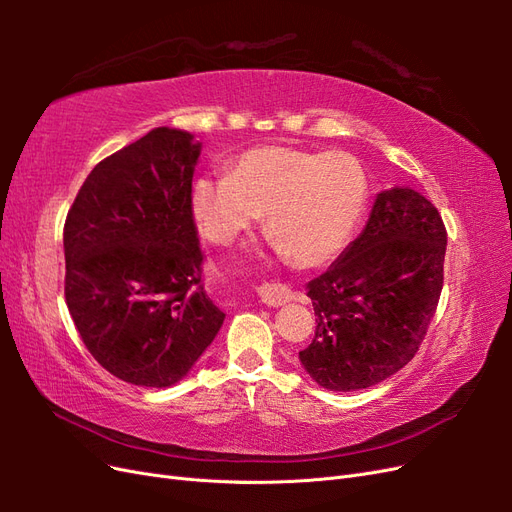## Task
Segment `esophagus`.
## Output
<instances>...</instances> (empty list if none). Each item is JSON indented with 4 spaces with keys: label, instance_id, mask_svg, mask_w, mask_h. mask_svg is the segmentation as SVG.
Segmentation results:
<instances>
[{
    "label": "esophagus",
    "instance_id": "obj_1",
    "mask_svg": "<svg viewBox=\"0 0 512 512\" xmlns=\"http://www.w3.org/2000/svg\"><path fill=\"white\" fill-rule=\"evenodd\" d=\"M256 292H258L260 301L265 303V305H269V307H280V305H284V303L294 299V292L288 286H284V284H269V282H265V284L258 286Z\"/></svg>",
    "mask_w": 512,
    "mask_h": 512
}]
</instances>
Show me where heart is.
Segmentation results:
<instances>
[{
  "instance_id": "1",
  "label": "heart",
  "mask_w": 512,
  "mask_h": 512,
  "mask_svg": "<svg viewBox=\"0 0 512 512\" xmlns=\"http://www.w3.org/2000/svg\"><path fill=\"white\" fill-rule=\"evenodd\" d=\"M367 200V173L350 153L269 145L243 151L228 175L198 177L190 209L215 245L232 243L265 213L275 252L320 269L346 250Z\"/></svg>"
}]
</instances>
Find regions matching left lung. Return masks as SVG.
Segmentation results:
<instances>
[{
  "mask_svg": "<svg viewBox=\"0 0 512 512\" xmlns=\"http://www.w3.org/2000/svg\"><path fill=\"white\" fill-rule=\"evenodd\" d=\"M446 228L412 188L376 196L363 232L307 284L316 335L299 352L303 369L329 391H359L408 365L436 314Z\"/></svg>",
  "mask_w": 512,
  "mask_h": 512,
  "instance_id": "1",
  "label": "left lung"
}]
</instances>
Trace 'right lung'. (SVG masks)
Returning a JSON list of instances; mask_svg holds the SVG:
<instances>
[{"label": "right lung", "instance_id": "1", "mask_svg": "<svg viewBox=\"0 0 512 512\" xmlns=\"http://www.w3.org/2000/svg\"><path fill=\"white\" fill-rule=\"evenodd\" d=\"M198 156L194 134L153 128L91 170L66 218L76 331L106 371L136 386L188 376L226 318L200 286L190 209Z\"/></svg>", "mask_w": 512, "mask_h": 512}]
</instances>
